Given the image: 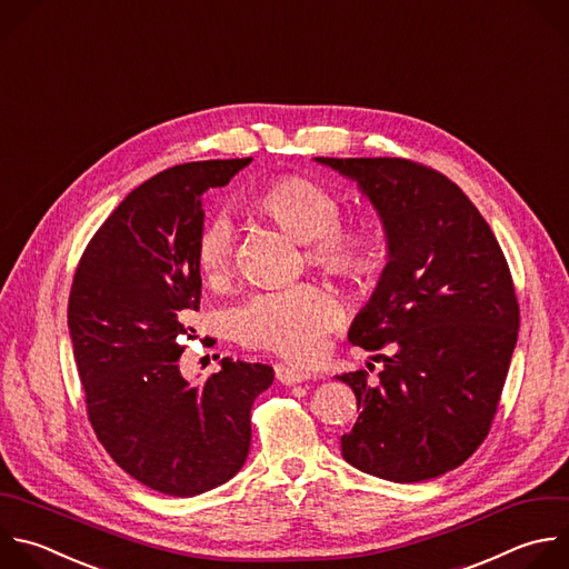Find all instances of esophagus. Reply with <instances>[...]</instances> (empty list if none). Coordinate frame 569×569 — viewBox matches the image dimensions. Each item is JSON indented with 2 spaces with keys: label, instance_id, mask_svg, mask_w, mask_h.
Masks as SVG:
<instances>
[{
  "label": "esophagus",
  "instance_id": "esophagus-1",
  "mask_svg": "<svg viewBox=\"0 0 569 569\" xmlns=\"http://www.w3.org/2000/svg\"><path fill=\"white\" fill-rule=\"evenodd\" d=\"M274 372H277V380L286 387H292V385H301L306 380H310V372L306 370H297V368H290L286 363H277L274 366Z\"/></svg>",
  "mask_w": 569,
  "mask_h": 569
}]
</instances>
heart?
Segmentation results:
<instances>
[{"instance_id":"obj_1","label":"heart","mask_w":569,"mask_h":569,"mask_svg":"<svg viewBox=\"0 0 569 569\" xmlns=\"http://www.w3.org/2000/svg\"><path fill=\"white\" fill-rule=\"evenodd\" d=\"M254 208L283 232L308 243V261L339 281H359L382 259V234L370 221H339L341 201L332 189L301 173L272 180ZM237 234L226 214L208 219L197 237L201 274L223 281L234 263ZM339 301L317 286H295L254 295L232 315L243 343L274 350L288 359L308 361L323 348V337L341 321Z\"/></svg>"}]
</instances>
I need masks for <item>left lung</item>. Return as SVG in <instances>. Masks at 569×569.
<instances>
[{"instance_id": "left-lung-1", "label": "left lung", "mask_w": 569, "mask_h": 569, "mask_svg": "<svg viewBox=\"0 0 569 569\" xmlns=\"http://www.w3.org/2000/svg\"><path fill=\"white\" fill-rule=\"evenodd\" d=\"M357 182L385 226L389 263L348 341L385 361L380 380L339 375L359 418L341 456L363 473L420 482L487 438L518 337L507 259L445 173L407 158H315Z\"/></svg>"}]
</instances>
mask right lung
I'll return each instance as SVG.
<instances>
[{"mask_svg": "<svg viewBox=\"0 0 569 569\" xmlns=\"http://www.w3.org/2000/svg\"><path fill=\"white\" fill-rule=\"evenodd\" d=\"M252 158L169 167L111 212L89 241L69 297V332L91 427L107 453L153 491L189 498L243 467L250 411L268 363L221 359L199 389L180 375L201 306L203 194Z\"/></svg>", "mask_w": 569, "mask_h": 569, "instance_id": "1", "label": "right lung"}]
</instances>
